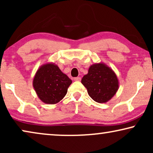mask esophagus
<instances>
[{
	"instance_id": "1",
	"label": "esophagus",
	"mask_w": 153,
	"mask_h": 153,
	"mask_svg": "<svg viewBox=\"0 0 153 153\" xmlns=\"http://www.w3.org/2000/svg\"><path fill=\"white\" fill-rule=\"evenodd\" d=\"M74 81H81V77H75L74 79Z\"/></svg>"
}]
</instances>
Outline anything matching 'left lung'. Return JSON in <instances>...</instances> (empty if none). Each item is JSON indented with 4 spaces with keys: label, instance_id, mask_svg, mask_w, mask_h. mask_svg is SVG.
Listing matches in <instances>:
<instances>
[{
    "label": "left lung",
    "instance_id": "obj_1",
    "mask_svg": "<svg viewBox=\"0 0 153 153\" xmlns=\"http://www.w3.org/2000/svg\"><path fill=\"white\" fill-rule=\"evenodd\" d=\"M88 93L94 101L106 103L118 91L119 81L114 71L103 62L90 66L88 74L81 79Z\"/></svg>",
    "mask_w": 153,
    "mask_h": 153
}]
</instances>
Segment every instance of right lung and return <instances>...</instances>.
I'll return each mask as SVG.
<instances>
[{"mask_svg": "<svg viewBox=\"0 0 153 153\" xmlns=\"http://www.w3.org/2000/svg\"><path fill=\"white\" fill-rule=\"evenodd\" d=\"M72 82L57 65L47 62L37 70L33 78V85L42 102L48 104H55L63 99Z\"/></svg>", "mask_w": 153, "mask_h": 153, "instance_id": "obj_1", "label": "right lung"}]
</instances>
